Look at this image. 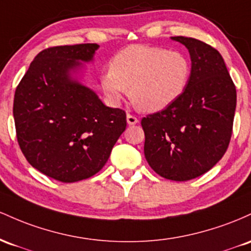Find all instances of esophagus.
<instances>
[{
  "label": "esophagus",
  "mask_w": 251,
  "mask_h": 251,
  "mask_svg": "<svg viewBox=\"0 0 251 251\" xmlns=\"http://www.w3.org/2000/svg\"><path fill=\"white\" fill-rule=\"evenodd\" d=\"M126 122H128L129 126H135L139 123V120H137V117H135L134 115L128 114L126 115Z\"/></svg>",
  "instance_id": "1"
}]
</instances>
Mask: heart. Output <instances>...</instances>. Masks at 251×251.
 Segmentation results:
<instances>
[{
	"mask_svg": "<svg viewBox=\"0 0 251 251\" xmlns=\"http://www.w3.org/2000/svg\"><path fill=\"white\" fill-rule=\"evenodd\" d=\"M190 77V60L181 52L133 45L115 55L100 75V86L111 103H120L129 89L139 110L156 112L184 94Z\"/></svg>",
	"mask_w": 251,
	"mask_h": 251,
	"instance_id": "b5f03b06",
	"label": "heart"
}]
</instances>
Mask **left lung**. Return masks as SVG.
Wrapping results in <instances>:
<instances>
[{
	"instance_id": "obj_1",
	"label": "left lung",
	"mask_w": 251,
	"mask_h": 251,
	"mask_svg": "<svg viewBox=\"0 0 251 251\" xmlns=\"http://www.w3.org/2000/svg\"><path fill=\"white\" fill-rule=\"evenodd\" d=\"M188 50L187 89L163 110L141 121L145 156L162 178L186 181L216 165L229 146L236 88L218 50L201 40L172 36Z\"/></svg>"
}]
</instances>
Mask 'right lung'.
I'll list each match as a JSON object with an SVG mask.
<instances>
[{
    "label": "right lung",
    "instance_id": "1",
    "mask_svg": "<svg viewBox=\"0 0 251 251\" xmlns=\"http://www.w3.org/2000/svg\"><path fill=\"white\" fill-rule=\"evenodd\" d=\"M97 44L41 50L16 88L13 115L27 161L45 176L75 182L103 168L126 130V116L78 80Z\"/></svg>",
    "mask_w": 251,
    "mask_h": 251
}]
</instances>
